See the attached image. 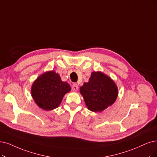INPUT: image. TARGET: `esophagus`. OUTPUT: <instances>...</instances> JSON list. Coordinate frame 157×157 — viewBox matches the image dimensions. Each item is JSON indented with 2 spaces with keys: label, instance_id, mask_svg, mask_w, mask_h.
Segmentation results:
<instances>
[{
  "label": "esophagus",
  "instance_id": "obj_1",
  "mask_svg": "<svg viewBox=\"0 0 157 157\" xmlns=\"http://www.w3.org/2000/svg\"><path fill=\"white\" fill-rule=\"evenodd\" d=\"M78 89V86H77V84H73V86H72V90H73L74 92L77 91Z\"/></svg>",
  "mask_w": 157,
  "mask_h": 157
}]
</instances>
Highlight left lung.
<instances>
[{
  "mask_svg": "<svg viewBox=\"0 0 157 157\" xmlns=\"http://www.w3.org/2000/svg\"><path fill=\"white\" fill-rule=\"evenodd\" d=\"M86 107L93 112H101L114 104L118 89L113 80L101 71L92 72L87 82L80 87Z\"/></svg>",
  "mask_w": 157,
  "mask_h": 157,
  "instance_id": "obj_1",
  "label": "left lung"
}]
</instances>
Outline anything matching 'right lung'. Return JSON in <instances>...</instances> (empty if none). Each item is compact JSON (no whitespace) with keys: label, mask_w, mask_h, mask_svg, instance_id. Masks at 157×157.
Returning a JSON list of instances; mask_svg holds the SVG:
<instances>
[{"label":"right lung","mask_w":157,"mask_h":157,"mask_svg":"<svg viewBox=\"0 0 157 157\" xmlns=\"http://www.w3.org/2000/svg\"><path fill=\"white\" fill-rule=\"evenodd\" d=\"M71 90L70 84L62 81L59 74L52 70L37 77L31 86V94L39 108L49 111L57 108Z\"/></svg>","instance_id":"1"}]
</instances>
